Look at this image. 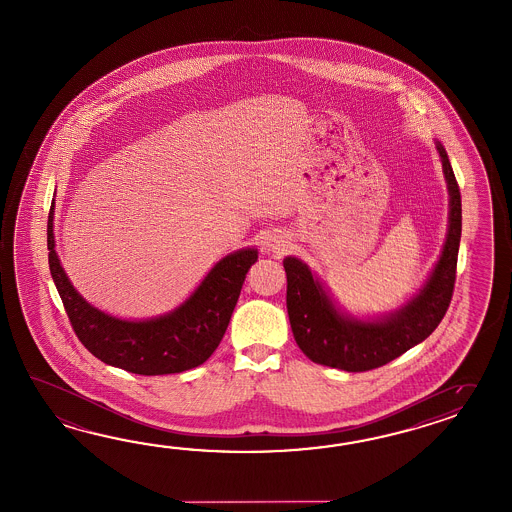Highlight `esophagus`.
Listing matches in <instances>:
<instances>
[{
    "label": "esophagus",
    "mask_w": 512,
    "mask_h": 512,
    "mask_svg": "<svg viewBox=\"0 0 512 512\" xmlns=\"http://www.w3.org/2000/svg\"><path fill=\"white\" fill-rule=\"evenodd\" d=\"M278 247H280V241H274L273 249H278Z\"/></svg>",
    "instance_id": "34e87169"
}]
</instances>
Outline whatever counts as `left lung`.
I'll list each match as a JSON object with an SVG mask.
<instances>
[{
	"label": "left lung",
	"instance_id": "8db88e82",
	"mask_svg": "<svg viewBox=\"0 0 512 512\" xmlns=\"http://www.w3.org/2000/svg\"><path fill=\"white\" fill-rule=\"evenodd\" d=\"M450 195L448 234L424 286L387 315L359 319L335 304L306 263L287 256V315L298 348L324 367L365 372L402 356L439 326L452 300L461 243V191L442 143L435 140Z\"/></svg>",
	"mask_w": 512,
	"mask_h": 512
}]
</instances>
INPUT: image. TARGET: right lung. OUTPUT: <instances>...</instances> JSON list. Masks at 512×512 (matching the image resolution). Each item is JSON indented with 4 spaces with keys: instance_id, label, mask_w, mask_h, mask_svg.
<instances>
[{
    "instance_id": "obj_1",
    "label": "right lung",
    "mask_w": 512,
    "mask_h": 512,
    "mask_svg": "<svg viewBox=\"0 0 512 512\" xmlns=\"http://www.w3.org/2000/svg\"><path fill=\"white\" fill-rule=\"evenodd\" d=\"M51 204L48 219L49 271L73 332L88 352L110 367L142 376H162L203 365L225 335L232 311L258 249H239L204 276L203 282L180 306L153 319H119L92 306L72 286L55 250Z\"/></svg>"
}]
</instances>
